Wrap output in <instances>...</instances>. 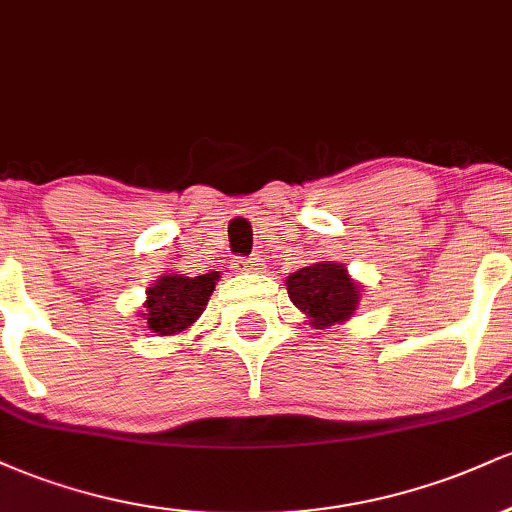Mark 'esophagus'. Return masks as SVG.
<instances>
[{
  "instance_id": "esophagus-1",
  "label": "esophagus",
  "mask_w": 512,
  "mask_h": 512,
  "mask_svg": "<svg viewBox=\"0 0 512 512\" xmlns=\"http://www.w3.org/2000/svg\"><path fill=\"white\" fill-rule=\"evenodd\" d=\"M233 269H236V272H260V257H236V260H233Z\"/></svg>"
}]
</instances>
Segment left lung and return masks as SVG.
<instances>
[{
    "instance_id": "left-lung-1",
    "label": "left lung",
    "mask_w": 512,
    "mask_h": 512,
    "mask_svg": "<svg viewBox=\"0 0 512 512\" xmlns=\"http://www.w3.org/2000/svg\"><path fill=\"white\" fill-rule=\"evenodd\" d=\"M286 286L291 303L313 320L310 325L315 330L349 320L361 296L346 267L334 262H315L298 269L286 279Z\"/></svg>"
}]
</instances>
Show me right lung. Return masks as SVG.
I'll list each match as a JSON object with an SVG mask.
<instances>
[{"label":"right lung","mask_w":512,"mask_h":512,"mask_svg":"<svg viewBox=\"0 0 512 512\" xmlns=\"http://www.w3.org/2000/svg\"><path fill=\"white\" fill-rule=\"evenodd\" d=\"M216 272L202 276H182L168 274L151 286L149 298L144 303V320L151 332L161 334H178L192 325L202 315L211 291L216 286Z\"/></svg>","instance_id":"obj_1"}]
</instances>
